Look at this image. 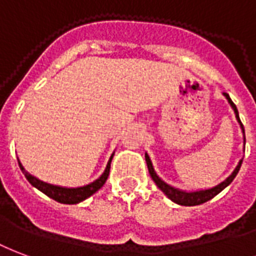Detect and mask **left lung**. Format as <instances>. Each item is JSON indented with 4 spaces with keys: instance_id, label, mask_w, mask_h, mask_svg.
Masks as SVG:
<instances>
[{
    "instance_id": "left-lung-1",
    "label": "left lung",
    "mask_w": 256,
    "mask_h": 256,
    "mask_svg": "<svg viewBox=\"0 0 256 256\" xmlns=\"http://www.w3.org/2000/svg\"><path fill=\"white\" fill-rule=\"evenodd\" d=\"M224 95L226 96V100H229V104H230V106L233 108V110H234V113H236V117H238V120L240 121V118H238V108H236V105L233 104L232 100H230V96L226 94V92H224ZM240 126H242V128H243V132H244V126L243 124H242V121H240ZM246 139V138H244ZM146 162H147V168H148V173H150L151 178L154 180V182L156 184V187L160 188L165 195H166L170 200H173L174 203H177V204H182V206H196V204H202V203L207 202V200H210V199H212V198L216 196V195H218L220 192L222 191L224 188L228 187L230 182H233V178L236 177V174L238 173V170H240V166H242V162H238V165L236 166V169L233 170V173L230 174V176L228 177L225 182H222L221 184H218L217 187H212L210 188V190H204V191H196V192H184V191H180V190H176V188L170 187V186H168L166 182H164L160 178V177L156 176V172H154V168H152V165H151V161L150 158H148V156L146 154Z\"/></svg>"
}]
</instances>
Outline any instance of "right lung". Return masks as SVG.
<instances>
[{
    "mask_svg": "<svg viewBox=\"0 0 256 256\" xmlns=\"http://www.w3.org/2000/svg\"><path fill=\"white\" fill-rule=\"evenodd\" d=\"M112 158L113 156H110L109 162H108V166H106L105 172H104V174L98 178V180H95L94 182H91L88 186H84V187H79V188H62V187H56V186H52V184H48V182H44L38 180V178H35L34 176H31L30 173L24 170V168L22 166V164L18 162V166L22 169V172L24 173V176L28 180L31 184H32L34 187L38 188L39 191H42L44 195H48L49 198L54 199V200H57L60 203H65V204H74V203H79L82 200H84L88 196H91L92 194L98 191L104 184L106 182V178L109 176V172H110V162H112Z\"/></svg>",
    "mask_w": 256,
    "mask_h": 256,
    "instance_id": "1",
    "label": "right lung"
}]
</instances>
